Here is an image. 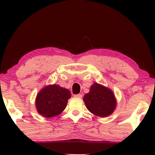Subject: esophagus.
<instances>
[{"label":"esophagus","mask_w":155,"mask_h":155,"mask_svg":"<svg viewBox=\"0 0 155 155\" xmlns=\"http://www.w3.org/2000/svg\"><path fill=\"white\" fill-rule=\"evenodd\" d=\"M82 94H75L74 95V97L75 98H78V99H81L82 98Z\"/></svg>","instance_id":"esophagus-1"}]
</instances>
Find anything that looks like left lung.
<instances>
[{"instance_id":"1","label":"left lung","mask_w":155,"mask_h":155,"mask_svg":"<svg viewBox=\"0 0 155 155\" xmlns=\"http://www.w3.org/2000/svg\"><path fill=\"white\" fill-rule=\"evenodd\" d=\"M87 109L99 117H107L113 113L116 107L114 94L110 89L94 82L90 92L84 96Z\"/></svg>"}]
</instances>
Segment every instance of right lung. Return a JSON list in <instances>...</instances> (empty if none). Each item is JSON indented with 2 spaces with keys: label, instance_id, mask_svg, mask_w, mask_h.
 <instances>
[{
  "label": "right lung",
  "instance_id": "obj_1",
  "mask_svg": "<svg viewBox=\"0 0 155 155\" xmlns=\"http://www.w3.org/2000/svg\"><path fill=\"white\" fill-rule=\"evenodd\" d=\"M71 94L68 90L57 84L44 87L36 98V107L38 113L46 118L56 116L66 107Z\"/></svg>",
  "mask_w": 155,
  "mask_h": 155
}]
</instances>
